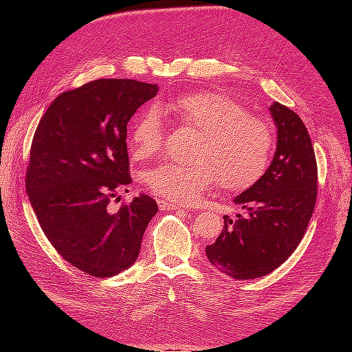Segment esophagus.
<instances>
[{"mask_svg": "<svg viewBox=\"0 0 352 352\" xmlns=\"http://www.w3.org/2000/svg\"><path fill=\"white\" fill-rule=\"evenodd\" d=\"M158 207L162 210H179V208H182L184 206L176 204V202H167L164 199H158Z\"/></svg>", "mask_w": 352, "mask_h": 352, "instance_id": "1", "label": "esophagus"}]
</instances>
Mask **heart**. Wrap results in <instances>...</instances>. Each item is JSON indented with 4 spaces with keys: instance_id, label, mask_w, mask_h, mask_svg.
<instances>
[{
    "instance_id": "1",
    "label": "heart",
    "mask_w": 352,
    "mask_h": 352,
    "mask_svg": "<svg viewBox=\"0 0 352 352\" xmlns=\"http://www.w3.org/2000/svg\"><path fill=\"white\" fill-rule=\"evenodd\" d=\"M163 109L199 138L192 166L162 164L144 175L153 194L190 204L217 184L228 190L247 188L267 168L274 145L273 127L236 100L216 91H198L164 102ZM131 142L136 160L153 158L162 150L164 126L155 109L138 117Z\"/></svg>"
}]
</instances>
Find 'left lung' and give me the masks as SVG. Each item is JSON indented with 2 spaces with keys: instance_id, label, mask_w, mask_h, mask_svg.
<instances>
[{
  "instance_id": "1",
  "label": "left lung",
  "mask_w": 352,
  "mask_h": 352,
  "mask_svg": "<svg viewBox=\"0 0 352 352\" xmlns=\"http://www.w3.org/2000/svg\"><path fill=\"white\" fill-rule=\"evenodd\" d=\"M278 148L270 167L235 198L245 212L225 216L216 242L206 252L233 279H255L278 269L300 245L316 207L317 162L301 117L286 105L270 107Z\"/></svg>"
}]
</instances>
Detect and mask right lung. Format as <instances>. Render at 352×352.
Segmentation results:
<instances>
[{
    "label": "right lung",
    "mask_w": 352,
    "mask_h": 352,
    "mask_svg": "<svg viewBox=\"0 0 352 352\" xmlns=\"http://www.w3.org/2000/svg\"><path fill=\"white\" fill-rule=\"evenodd\" d=\"M157 91L133 79L85 83L51 102L32 140L25 182L39 226L63 258L94 278L135 263L158 211L148 195L110 207L132 184L127 123Z\"/></svg>",
    "instance_id": "right-lung-1"
}]
</instances>
